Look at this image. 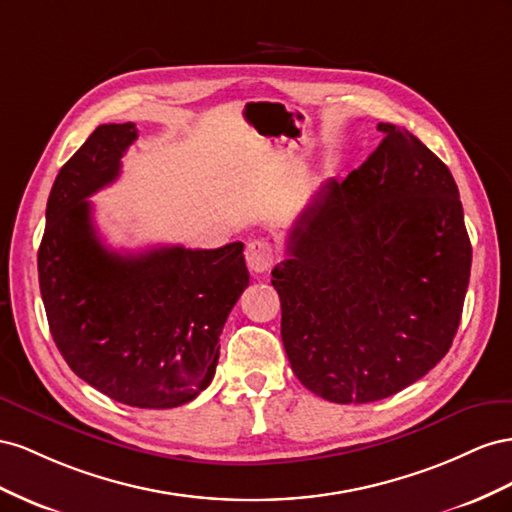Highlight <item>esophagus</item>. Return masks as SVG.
<instances>
[{
  "mask_svg": "<svg viewBox=\"0 0 512 512\" xmlns=\"http://www.w3.org/2000/svg\"><path fill=\"white\" fill-rule=\"evenodd\" d=\"M246 264L255 274H266L274 264V248L266 240H253L246 244Z\"/></svg>",
  "mask_w": 512,
  "mask_h": 512,
  "instance_id": "obj_1",
  "label": "esophagus"
}]
</instances>
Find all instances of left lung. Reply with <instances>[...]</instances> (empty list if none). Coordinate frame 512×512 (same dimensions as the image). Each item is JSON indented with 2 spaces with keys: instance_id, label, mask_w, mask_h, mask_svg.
<instances>
[{
  "instance_id": "left-lung-1",
  "label": "left lung",
  "mask_w": 512,
  "mask_h": 512,
  "mask_svg": "<svg viewBox=\"0 0 512 512\" xmlns=\"http://www.w3.org/2000/svg\"><path fill=\"white\" fill-rule=\"evenodd\" d=\"M377 150L319 186L272 270L300 384L332 403L407 388L455 339L472 268L459 188L410 130L377 124Z\"/></svg>"
}]
</instances>
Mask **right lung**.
Masks as SVG:
<instances>
[{"label": "right lung", "instance_id": "obj_1", "mask_svg": "<svg viewBox=\"0 0 512 512\" xmlns=\"http://www.w3.org/2000/svg\"><path fill=\"white\" fill-rule=\"evenodd\" d=\"M133 122L102 124L57 173L38 248V279L60 354L113 401L167 410L212 382L218 339L248 287L244 244L115 253L85 201L118 180Z\"/></svg>", "mask_w": 512, "mask_h": 512}]
</instances>
